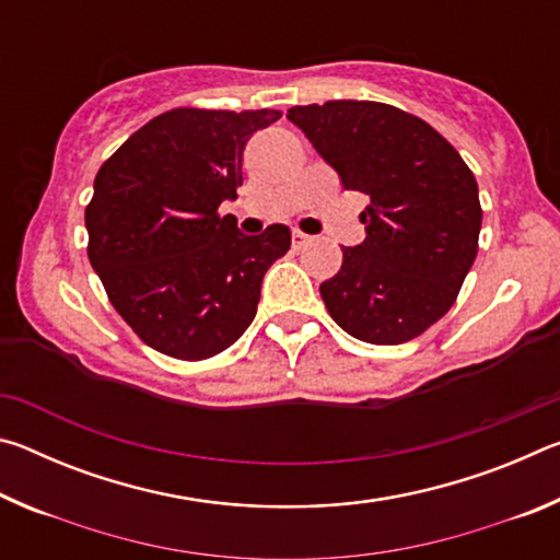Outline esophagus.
Returning <instances> with one entry per match:
<instances>
[{"mask_svg":"<svg viewBox=\"0 0 560 560\" xmlns=\"http://www.w3.org/2000/svg\"><path fill=\"white\" fill-rule=\"evenodd\" d=\"M308 240H311V236H308V234H303V232H299V230H293V232H291V244H293V249H301L303 244H308Z\"/></svg>","mask_w":560,"mask_h":560,"instance_id":"obj_1","label":"esophagus"}]
</instances>
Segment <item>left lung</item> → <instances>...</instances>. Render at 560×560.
I'll list each match as a JSON object with an SVG mask.
<instances>
[{"label": "left lung", "mask_w": 560, "mask_h": 560, "mask_svg": "<svg viewBox=\"0 0 560 560\" xmlns=\"http://www.w3.org/2000/svg\"><path fill=\"white\" fill-rule=\"evenodd\" d=\"M346 189L371 197L365 240L320 283L330 318L358 340L397 346L447 314L479 249V187L430 122L377 101L293 106L287 116Z\"/></svg>", "instance_id": "8db88e82"}]
</instances>
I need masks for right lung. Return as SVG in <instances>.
<instances>
[{"instance_id": "add662e5", "label": "right lung", "mask_w": 560, "mask_h": 560, "mask_svg": "<svg viewBox=\"0 0 560 560\" xmlns=\"http://www.w3.org/2000/svg\"><path fill=\"white\" fill-rule=\"evenodd\" d=\"M281 110L173 108L132 132L101 165L86 207L89 261L113 308L145 346L205 360L257 316L261 279L291 232L257 236L220 214L242 185V153Z\"/></svg>"}]
</instances>
